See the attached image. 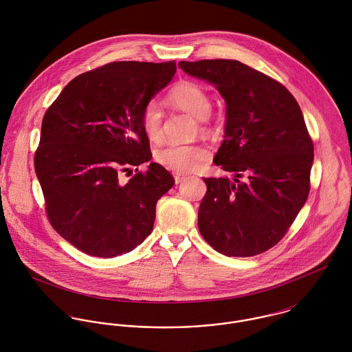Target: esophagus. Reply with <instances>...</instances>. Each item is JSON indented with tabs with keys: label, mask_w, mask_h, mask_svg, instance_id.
Wrapping results in <instances>:
<instances>
[{
	"label": "esophagus",
	"mask_w": 352,
	"mask_h": 352,
	"mask_svg": "<svg viewBox=\"0 0 352 352\" xmlns=\"http://www.w3.org/2000/svg\"><path fill=\"white\" fill-rule=\"evenodd\" d=\"M175 182H176V184H180V183H183V182H186L187 180V176L186 175H183V173H175Z\"/></svg>",
	"instance_id": "34e87169"
}]
</instances>
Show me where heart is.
<instances>
[{
  "label": "heart",
  "instance_id": "1",
  "mask_svg": "<svg viewBox=\"0 0 352 352\" xmlns=\"http://www.w3.org/2000/svg\"><path fill=\"white\" fill-rule=\"evenodd\" d=\"M170 100L199 120L207 119L211 112L210 96L195 82H184L176 87L170 94ZM141 127L151 141L161 140L162 109L157 101L145 104L141 113ZM154 158L160 165L170 170L188 173L199 169L208 160V151L201 144L166 142L155 149Z\"/></svg>",
  "mask_w": 352,
  "mask_h": 352
}]
</instances>
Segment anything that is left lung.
I'll use <instances>...</instances> for the list:
<instances>
[{"label":"left lung","mask_w":352,"mask_h":352,"mask_svg":"<svg viewBox=\"0 0 352 352\" xmlns=\"http://www.w3.org/2000/svg\"><path fill=\"white\" fill-rule=\"evenodd\" d=\"M179 67L214 85L226 104L225 140L214 164L234 172V179H203L199 232L226 256L268 251L286 234L310 190L314 151L301 108L282 84L239 60H180ZM243 174L247 182L238 180Z\"/></svg>","instance_id":"left-lung-1"}]
</instances>
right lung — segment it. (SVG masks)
<instances>
[{"label": "right lung", "instance_id": "1", "mask_svg": "<svg viewBox=\"0 0 352 352\" xmlns=\"http://www.w3.org/2000/svg\"><path fill=\"white\" fill-rule=\"evenodd\" d=\"M175 73V60L112 62L72 80L45 113L35 172L52 228L77 250L115 257L151 234L172 175L157 162L120 175L151 161L141 113Z\"/></svg>", "mask_w": 352, "mask_h": 352}]
</instances>
